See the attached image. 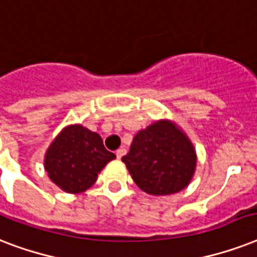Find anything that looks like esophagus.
<instances>
[{
  "label": "esophagus",
  "instance_id": "obj_1",
  "mask_svg": "<svg viewBox=\"0 0 257 257\" xmlns=\"http://www.w3.org/2000/svg\"><path fill=\"white\" fill-rule=\"evenodd\" d=\"M125 153H126V149H124V148H120V149H117V152H116V156H117V159H118V160H120L121 157L124 156Z\"/></svg>",
  "mask_w": 257,
  "mask_h": 257
}]
</instances>
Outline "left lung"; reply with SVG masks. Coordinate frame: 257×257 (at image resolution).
Returning a JSON list of instances; mask_svg holds the SVG:
<instances>
[{"mask_svg":"<svg viewBox=\"0 0 257 257\" xmlns=\"http://www.w3.org/2000/svg\"><path fill=\"white\" fill-rule=\"evenodd\" d=\"M122 163L140 189L155 196L173 195L193 177L196 152L175 122L160 120L137 133Z\"/></svg>","mask_w":257,"mask_h":257,"instance_id":"1","label":"left lung"}]
</instances>
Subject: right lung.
<instances>
[{
    "instance_id": "obj_1",
    "label": "right lung",
    "mask_w": 257,
    "mask_h": 257,
    "mask_svg": "<svg viewBox=\"0 0 257 257\" xmlns=\"http://www.w3.org/2000/svg\"><path fill=\"white\" fill-rule=\"evenodd\" d=\"M116 159L106 151L102 139L82 125H69L50 144L45 171L57 187L68 193H81L96 183L97 176Z\"/></svg>"
}]
</instances>
